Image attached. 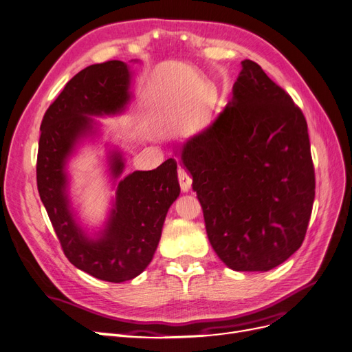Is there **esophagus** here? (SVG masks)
<instances>
[{"label": "esophagus", "instance_id": "34e87169", "mask_svg": "<svg viewBox=\"0 0 352 352\" xmlns=\"http://www.w3.org/2000/svg\"><path fill=\"white\" fill-rule=\"evenodd\" d=\"M177 179H179V184H180V189H182L184 192H189L190 185H192V179H190V176H189L186 170L179 168Z\"/></svg>", "mask_w": 352, "mask_h": 352}]
</instances>
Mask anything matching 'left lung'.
Listing matches in <instances>:
<instances>
[{
	"label": "left lung",
	"instance_id": "left-lung-1",
	"mask_svg": "<svg viewBox=\"0 0 352 352\" xmlns=\"http://www.w3.org/2000/svg\"><path fill=\"white\" fill-rule=\"evenodd\" d=\"M241 65L232 101L179 157L219 258L235 272H269L304 241L314 167L302 111L257 63Z\"/></svg>",
	"mask_w": 352,
	"mask_h": 352
}]
</instances>
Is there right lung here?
Masks as SVG:
<instances>
[{
	"mask_svg": "<svg viewBox=\"0 0 352 352\" xmlns=\"http://www.w3.org/2000/svg\"><path fill=\"white\" fill-rule=\"evenodd\" d=\"M135 63L140 61L132 60L131 65ZM131 65L119 60L92 65L67 82L42 119L36 163L39 197L66 257L79 270L113 283L131 280L148 267L167 211L180 194L175 158L122 179L123 153L105 144L116 189L107 219L89 230L72 206L69 162L80 146L101 140V123L95 117L120 116L129 107Z\"/></svg>",
	"mask_w": 352,
	"mask_h": 352,
	"instance_id": "add662e5",
	"label": "right lung"
}]
</instances>
